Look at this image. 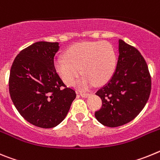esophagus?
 Listing matches in <instances>:
<instances>
[{"label": "esophagus", "instance_id": "34e87169", "mask_svg": "<svg viewBox=\"0 0 160 160\" xmlns=\"http://www.w3.org/2000/svg\"><path fill=\"white\" fill-rule=\"evenodd\" d=\"M79 94H80V95H81L82 97H83V98H87V97H89V96L90 95V94H89V93L80 92V93H79Z\"/></svg>", "mask_w": 160, "mask_h": 160}]
</instances>
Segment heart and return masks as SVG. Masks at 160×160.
I'll use <instances>...</instances> for the list:
<instances>
[{"label": "heart", "instance_id": "heart-1", "mask_svg": "<svg viewBox=\"0 0 160 160\" xmlns=\"http://www.w3.org/2000/svg\"><path fill=\"white\" fill-rule=\"evenodd\" d=\"M115 67L116 55L112 46L106 42L77 43L66 50L64 58L54 61L55 71L67 85L74 84L82 71L85 76L78 82L82 88L107 82Z\"/></svg>", "mask_w": 160, "mask_h": 160}]
</instances>
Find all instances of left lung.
Masks as SVG:
<instances>
[{
    "mask_svg": "<svg viewBox=\"0 0 160 160\" xmlns=\"http://www.w3.org/2000/svg\"><path fill=\"white\" fill-rule=\"evenodd\" d=\"M118 53L112 77L96 92L102 106L95 112V118L109 128L134 119L146 105L152 88L148 65L138 49L119 39Z\"/></svg>",
    "mask_w": 160,
    "mask_h": 160,
    "instance_id": "left-lung-1",
    "label": "left lung"
}]
</instances>
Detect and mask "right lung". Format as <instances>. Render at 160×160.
Wrapping results in <instances>:
<instances>
[{
	"label": "right lung",
	"instance_id": "right-lung-1",
	"mask_svg": "<svg viewBox=\"0 0 160 160\" xmlns=\"http://www.w3.org/2000/svg\"><path fill=\"white\" fill-rule=\"evenodd\" d=\"M58 49V42H35L18 53L11 67V99L20 114L38 128H52L62 122L76 98L55 71L53 58Z\"/></svg>",
	"mask_w": 160,
	"mask_h": 160
}]
</instances>
